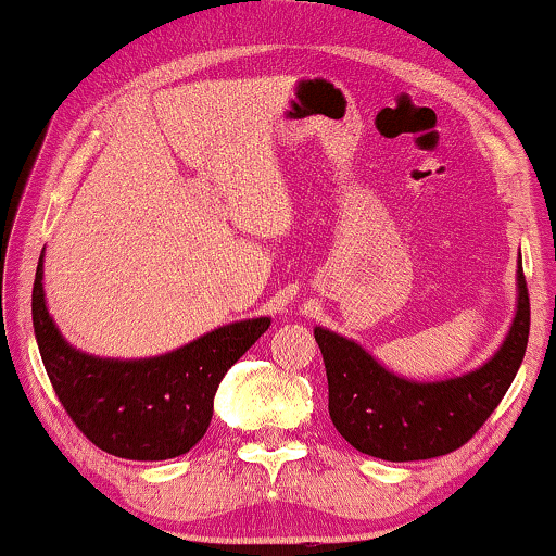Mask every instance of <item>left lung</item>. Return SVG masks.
Instances as JSON below:
<instances>
[{"mask_svg":"<svg viewBox=\"0 0 556 556\" xmlns=\"http://www.w3.org/2000/svg\"><path fill=\"white\" fill-rule=\"evenodd\" d=\"M531 307L518 256L516 318L503 346L469 375L413 382L392 375L359 343L315 328L328 377V413L336 431L362 454L388 462L444 456L465 446L495 410L521 367Z\"/></svg>","mask_w":556,"mask_h":556,"instance_id":"8db88e82","label":"left lung"}]
</instances>
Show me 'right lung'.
Listing matches in <instances>:
<instances>
[{"label":"right lung","mask_w":556,"mask_h":556,"mask_svg":"<svg viewBox=\"0 0 556 556\" xmlns=\"http://www.w3.org/2000/svg\"><path fill=\"white\" fill-rule=\"evenodd\" d=\"M269 326L251 318L153 359H100L59 333L46 307L43 256L35 271L33 328L55 395L91 444L123 459L187 454L207 431L220 379Z\"/></svg>","instance_id":"1"}]
</instances>
